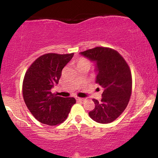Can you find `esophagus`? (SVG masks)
Listing matches in <instances>:
<instances>
[{"label": "esophagus", "mask_w": 158, "mask_h": 158, "mask_svg": "<svg viewBox=\"0 0 158 158\" xmlns=\"http://www.w3.org/2000/svg\"><path fill=\"white\" fill-rule=\"evenodd\" d=\"M77 100H79V101H81V102H83V101L85 100V98H80V97H77Z\"/></svg>", "instance_id": "1"}]
</instances>
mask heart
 <instances>
[{"label": "heart", "instance_id": "obj_1", "mask_svg": "<svg viewBox=\"0 0 158 158\" xmlns=\"http://www.w3.org/2000/svg\"><path fill=\"white\" fill-rule=\"evenodd\" d=\"M90 64V62L85 59H80L79 61H78L77 66H79V65H81V64Z\"/></svg>", "mask_w": 158, "mask_h": 158}]
</instances>
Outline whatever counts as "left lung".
Segmentation results:
<instances>
[{
    "label": "left lung",
    "mask_w": 158,
    "mask_h": 158,
    "mask_svg": "<svg viewBox=\"0 0 158 158\" xmlns=\"http://www.w3.org/2000/svg\"><path fill=\"white\" fill-rule=\"evenodd\" d=\"M80 55L95 63V82L103 88L101 102L94 99L95 108L88 114L97 123L113 122L129 102L132 88L129 67L118 52L110 48L97 47Z\"/></svg>",
    "instance_id": "obj_1"
}]
</instances>
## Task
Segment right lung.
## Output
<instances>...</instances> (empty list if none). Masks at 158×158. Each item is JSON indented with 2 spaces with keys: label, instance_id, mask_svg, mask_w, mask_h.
I'll list each match as a JSON object with an SVG mask.
<instances>
[{
  "label": "right lung",
  "instance_id": "obj_1",
  "mask_svg": "<svg viewBox=\"0 0 158 158\" xmlns=\"http://www.w3.org/2000/svg\"><path fill=\"white\" fill-rule=\"evenodd\" d=\"M73 53H48L40 56L25 73L23 97L25 104L40 123L56 126L68 117L76 103L73 97H61L51 93L59 83L61 70L71 60Z\"/></svg>",
  "mask_w": 158,
  "mask_h": 158
}]
</instances>
